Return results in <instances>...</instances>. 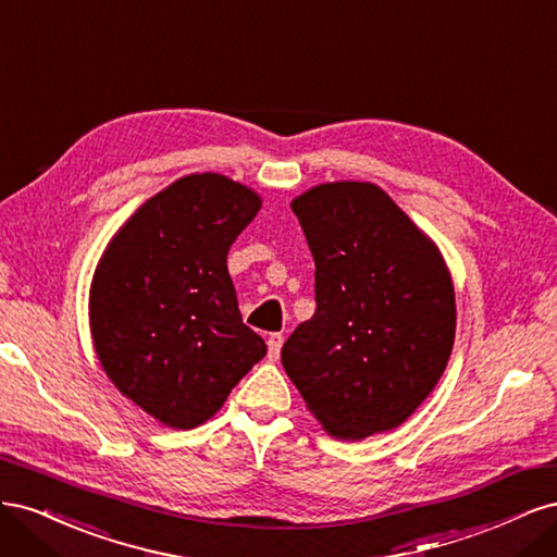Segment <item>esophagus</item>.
Here are the masks:
<instances>
[{
  "label": "esophagus",
  "mask_w": 557,
  "mask_h": 557,
  "mask_svg": "<svg viewBox=\"0 0 557 557\" xmlns=\"http://www.w3.org/2000/svg\"><path fill=\"white\" fill-rule=\"evenodd\" d=\"M281 346H283V336L281 334H269V339H267V358L269 360H276L278 358V352H281Z\"/></svg>",
  "instance_id": "obj_1"
}]
</instances>
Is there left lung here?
Wrapping results in <instances>:
<instances>
[{
  "label": "left lung",
  "instance_id": "obj_1",
  "mask_svg": "<svg viewBox=\"0 0 557 557\" xmlns=\"http://www.w3.org/2000/svg\"><path fill=\"white\" fill-rule=\"evenodd\" d=\"M315 262V313L281 362L323 428L364 440L401 425L442 379L455 295L440 250L372 183L293 199Z\"/></svg>",
  "mask_w": 557,
  "mask_h": 557
}]
</instances>
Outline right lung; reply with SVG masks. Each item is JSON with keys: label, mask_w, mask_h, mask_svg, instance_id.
Segmentation results:
<instances>
[{"label": "right lung", "mask_w": 557, "mask_h": 557, "mask_svg": "<svg viewBox=\"0 0 557 557\" xmlns=\"http://www.w3.org/2000/svg\"><path fill=\"white\" fill-rule=\"evenodd\" d=\"M260 197L221 174H193L150 197L115 234L92 278L99 362L125 397L190 430L223 407L267 356L244 325L227 252Z\"/></svg>", "instance_id": "1"}]
</instances>
